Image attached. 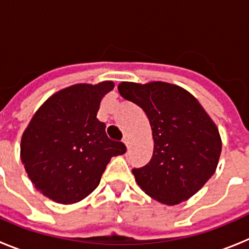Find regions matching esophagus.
Listing matches in <instances>:
<instances>
[{"mask_svg": "<svg viewBox=\"0 0 249 249\" xmlns=\"http://www.w3.org/2000/svg\"><path fill=\"white\" fill-rule=\"evenodd\" d=\"M123 143L126 144L127 147H129V143H131V141H129L128 136H124V137H123Z\"/></svg>", "mask_w": 249, "mask_h": 249, "instance_id": "esophagus-1", "label": "esophagus"}]
</instances>
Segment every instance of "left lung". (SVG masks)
Instances as JSON below:
<instances>
[{
	"label": "left lung",
	"mask_w": 249,
	"mask_h": 249,
	"mask_svg": "<svg viewBox=\"0 0 249 249\" xmlns=\"http://www.w3.org/2000/svg\"><path fill=\"white\" fill-rule=\"evenodd\" d=\"M118 91L143 109L155 140L151 160L132 169L138 186L168 206L192 197L212 177L221 156V137L213 121L178 86L122 82Z\"/></svg>",
	"instance_id": "obj_1"
}]
</instances>
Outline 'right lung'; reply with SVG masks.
I'll list each match as a JSON object with an SVG mask.
<instances>
[{"label":"right lung","instance_id":"obj_1","mask_svg":"<svg viewBox=\"0 0 249 249\" xmlns=\"http://www.w3.org/2000/svg\"><path fill=\"white\" fill-rule=\"evenodd\" d=\"M113 82L74 85L48 98L21 141V160L37 191L58 203L78 202L100 184L113 156L126 153L97 118Z\"/></svg>","mask_w":249,"mask_h":249}]
</instances>
